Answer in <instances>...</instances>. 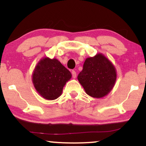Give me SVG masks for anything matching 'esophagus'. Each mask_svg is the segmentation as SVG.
<instances>
[{"instance_id":"obj_1","label":"esophagus","mask_w":146,"mask_h":146,"mask_svg":"<svg viewBox=\"0 0 146 146\" xmlns=\"http://www.w3.org/2000/svg\"><path fill=\"white\" fill-rule=\"evenodd\" d=\"M71 73H72V76H73V78H76V76H77L76 72H75V71H72Z\"/></svg>"}]
</instances>
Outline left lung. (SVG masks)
Masks as SVG:
<instances>
[{"label":"left lung","instance_id":"left-lung-1","mask_svg":"<svg viewBox=\"0 0 146 146\" xmlns=\"http://www.w3.org/2000/svg\"><path fill=\"white\" fill-rule=\"evenodd\" d=\"M78 80L87 95L102 98L113 90L117 80V70L108 58L99 53L85 60Z\"/></svg>","mask_w":146,"mask_h":146}]
</instances>
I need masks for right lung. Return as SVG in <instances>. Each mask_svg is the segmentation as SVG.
<instances>
[{"label": "right lung", "instance_id": "obj_1", "mask_svg": "<svg viewBox=\"0 0 146 146\" xmlns=\"http://www.w3.org/2000/svg\"><path fill=\"white\" fill-rule=\"evenodd\" d=\"M72 75L56 58H42L35 66L32 82L42 98L54 100L62 93L64 86L71 80Z\"/></svg>", "mask_w": 146, "mask_h": 146}]
</instances>
